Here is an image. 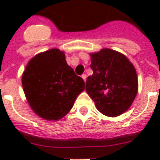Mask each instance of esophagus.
<instances>
[{
	"label": "esophagus",
	"mask_w": 160,
	"mask_h": 160,
	"mask_svg": "<svg viewBox=\"0 0 160 160\" xmlns=\"http://www.w3.org/2000/svg\"><path fill=\"white\" fill-rule=\"evenodd\" d=\"M81 77H82L83 80H84L85 81V80H86V78H87V76H86V75H85V74H84V75H81Z\"/></svg>",
	"instance_id": "34e87169"
}]
</instances>
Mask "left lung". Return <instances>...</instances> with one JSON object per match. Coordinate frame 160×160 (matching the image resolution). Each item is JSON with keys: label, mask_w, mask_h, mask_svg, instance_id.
Returning <instances> with one entry per match:
<instances>
[{"label": "left lung", "mask_w": 160, "mask_h": 160, "mask_svg": "<svg viewBox=\"0 0 160 160\" xmlns=\"http://www.w3.org/2000/svg\"><path fill=\"white\" fill-rule=\"evenodd\" d=\"M90 55L93 75L86 80V92L100 113L118 116L129 109L137 95L135 69L124 55L110 49Z\"/></svg>", "instance_id": "obj_1"}]
</instances>
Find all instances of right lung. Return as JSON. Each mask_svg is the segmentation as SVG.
Listing matches in <instances>:
<instances>
[{
    "instance_id": "right-lung-1",
    "label": "right lung",
    "mask_w": 160,
    "mask_h": 160,
    "mask_svg": "<svg viewBox=\"0 0 160 160\" xmlns=\"http://www.w3.org/2000/svg\"><path fill=\"white\" fill-rule=\"evenodd\" d=\"M22 86L29 105L39 116L57 120L72 109L85 90V81L67 65L64 52L51 49L29 61Z\"/></svg>"
}]
</instances>
